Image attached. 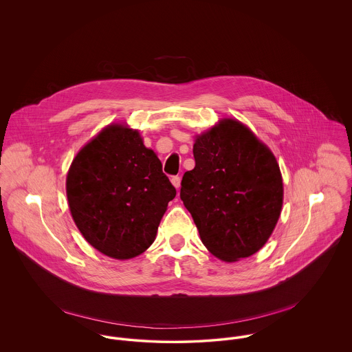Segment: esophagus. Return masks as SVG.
<instances>
[{"label": "esophagus", "instance_id": "34e87169", "mask_svg": "<svg viewBox=\"0 0 352 352\" xmlns=\"http://www.w3.org/2000/svg\"><path fill=\"white\" fill-rule=\"evenodd\" d=\"M170 182H172V184L179 190L180 188V182H182V179L179 177V176H173L172 179H170Z\"/></svg>", "mask_w": 352, "mask_h": 352}]
</instances>
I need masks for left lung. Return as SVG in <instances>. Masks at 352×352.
<instances>
[{"label": "left lung", "mask_w": 352, "mask_h": 352, "mask_svg": "<svg viewBox=\"0 0 352 352\" xmlns=\"http://www.w3.org/2000/svg\"><path fill=\"white\" fill-rule=\"evenodd\" d=\"M195 168L184 173L180 198L201 243L223 261L258 251L270 239L283 203L279 165L251 130L223 119L197 137Z\"/></svg>", "instance_id": "8db88e82"}]
</instances>
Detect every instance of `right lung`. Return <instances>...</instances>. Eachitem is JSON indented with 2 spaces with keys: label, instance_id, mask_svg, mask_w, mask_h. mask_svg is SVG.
Instances as JSON below:
<instances>
[{
  "label": "right lung",
  "instance_id": "1",
  "mask_svg": "<svg viewBox=\"0 0 352 352\" xmlns=\"http://www.w3.org/2000/svg\"><path fill=\"white\" fill-rule=\"evenodd\" d=\"M66 194L85 240L101 253L124 260L153 244L176 188L138 131L112 124L73 160Z\"/></svg>",
  "mask_w": 352,
  "mask_h": 352
}]
</instances>
